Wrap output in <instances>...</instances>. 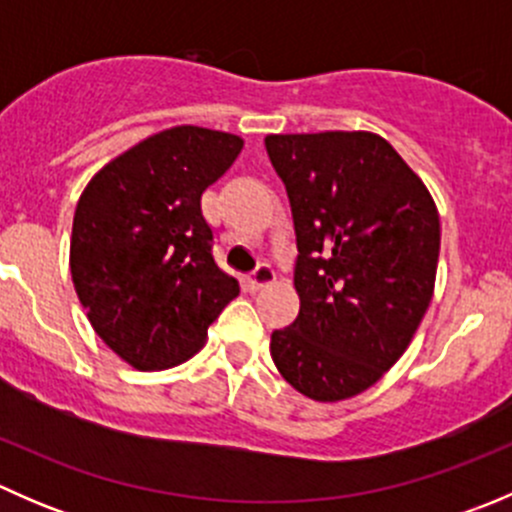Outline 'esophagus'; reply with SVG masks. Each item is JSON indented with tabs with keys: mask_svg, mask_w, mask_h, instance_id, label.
I'll list each match as a JSON object with an SVG mask.
<instances>
[{
	"mask_svg": "<svg viewBox=\"0 0 512 512\" xmlns=\"http://www.w3.org/2000/svg\"><path fill=\"white\" fill-rule=\"evenodd\" d=\"M277 280V275H275V270H272L270 265H257V270L252 272L250 277H247V287L250 289H262V287H267V285H272V282Z\"/></svg>",
	"mask_w": 512,
	"mask_h": 512,
	"instance_id": "obj_1",
	"label": "esophagus"
}]
</instances>
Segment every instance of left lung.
<instances>
[{
	"mask_svg": "<svg viewBox=\"0 0 512 512\" xmlns=\"http://www.w3.org/2000/svg\"><path fill=\"white\" fill-rule=\"evenodd\" d=\"M265 148L299 252V314L272 332V361L309 399H352L399 361L426 314L441 247L436 203L376 133H287Z\"/></svg>",
	"mask_w": 512,
	"mask_h": 512,
	"instance_id": "obj_1",
	"label": "left lung"
}]
</instances>
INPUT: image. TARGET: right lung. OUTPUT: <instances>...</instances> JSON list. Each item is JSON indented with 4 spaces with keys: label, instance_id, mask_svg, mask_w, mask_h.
Listing matches in <instances>:
<instances>
[{
    "label": "right lung",
    "instance_id": "obj_1",
    "mask_svg": "<svg viewBox=\"0 0 512 512\" xmlns=\"http://www.w3.org/2000/svg\"><path fill=\"white\" fill-rule=\"evenodd\" d=\"M242 138L175 126L113 158L81 193L71 277L91 327L141 371L190 359L240 294L213 257L200 195L235 163Z\"/></svg>",
    "mask_w": 512,
    "mask_h": 512
}]
</instances>
